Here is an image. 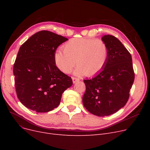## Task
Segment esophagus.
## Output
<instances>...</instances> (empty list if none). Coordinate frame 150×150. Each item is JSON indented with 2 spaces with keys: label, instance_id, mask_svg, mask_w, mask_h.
I'll return each instance as SVG.
<instances>
[{
  "label": "esophagus",
  "instance_id": "esophagus-1",
  "mask_svg": "<svg viewBox=\"0 0 150 150\" xmlns=\"http://www.w3.org/2000/svg\"><path fill=\"white\" fill-rule=\"evenodd\" d=\"M72 81H73L74 83H77V82L80 81V80L78 79V78H75V77H72Z\"/></svg>",
  "mask_w": 150,
  "mask_h": 150
}]
</instances>
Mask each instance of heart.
Instances as JSON below:
<instances>
[{
  "instance_id": "b5f03b06",
  "label": "heart",
  "mask_w": 150,
  "mask_h": 150,
  "mask_svg": "<svg viewBox=\"0 0 150 150\" xmlns=\"http://www.w3.org/2000/svg\"><path fill=\"white\" fill-rule=\"evenodd\" d=\"M64 50L54 54L55 65L61 72L69 74L75 66L74 74L78 76H92L103 69L107 62L108 48L100 39L75 38L64 45Z\"/></svg>"
}]
</instances>
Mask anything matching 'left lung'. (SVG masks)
<instances>
[{"mask_svg": "<svg viewBox=\"0 0 150 150\" xmlns=\"http://www.w3.org/2000/svg\"><path fill=\"white\" fill-rule=\"evenodd\" d=\"M101 40L108 48L107 62L92 79L84 80L83 103L91 114L104 117L115 113L127 103L134 73L131 55L119 39L108 35Z\"/></svg>", "mask_w": 150, "mask_h": 150, "instance_id": "obj_1", "label": "left lung"}]
</instances>
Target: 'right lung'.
Returning <instances> with one entry per match:
<instances>
[{
    "instance_id": "right-lung-1",
    "label": "right lung",
    "mask_w": 150,
    "mask_h": 150,
    "mask_svg": "<svg viewBox=\"0 0 150 150\" xmlns=\"http://www.w3.org/2000/svg\"><path fill=\"white\" fill-rule=\"evenodd\" d=\"M68 39L42 30L20 47L13 67L15 87L19 101L37 112L57 108L62 94L72 85L71 78L55 65L54 54Z\"/></svg>"
}]
</instances>
